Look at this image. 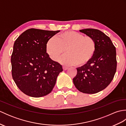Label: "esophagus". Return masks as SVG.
Returning <instances> with one entry per match:
<instances>
[{"instance_id":"1","label":"esophagus","mask_w":126,"mask_h":126,"mask_svg":"<svg viewBox=\"0 0 126 126\" xmlns=\"http://www.w3.org/2000/svg\"><path fill=\"white\" fill-rule=\"evenodd\" d=\"M63 69L64 70H68V69H69V68L66 67V66H63Z\"/></svg>"}]
</instances>
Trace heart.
I'll list each match as a JSON object with an SVG mask.
<instances>
[{
    "label": "heart",
    "instance_id": "b5f03b06",
    "mask_svg": "<svg viewBox=\"0 0 126 126\" xmlns=\"http://www.w3.org/2000/svg\"><path fill=\"white\" fill-rule=\"evenodd\" d=\"M96 49L95 39L75 31H66L55 38L48 40L46 44L47 54L52 60L57 61L65 49L59 62L66 65L82 66L93 57Z\"/></svg>",
    "mask_w": 126,
    "mask_h": 126
}]
</instances>
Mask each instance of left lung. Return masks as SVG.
<instances>
[{
	"instance_id": "obj_1",
	"label": "left lung",
	"mask_w": 126,
	"mask_h": 126,
	"mask_svg": "<svg viewBox=\"0 0 126 126\" xmlns=\"http://www.w3.org/2000/svg\"><path fill=\"white\" fill-rule=\"evenodd\" d=\"M79 31L95 39L96 49L92 60L77 68L73 82L79 92L97 93L105 89L114 78L117 66L116 49L110 38L100 30L85 29Z\"/></svg>"
}]
</instances>
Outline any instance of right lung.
I'll list each match as a JSON object with an SVG mask.
<instances>
[{
    "instance_id": "right-lung-1",
    "label": "right lung",
    "mask_w": 126,
    "mask_h": 126,
    "mask_svg": "<svg viewBox=\"0 0 126 126\" xmlns=\"http://www.w3.org/2000/svg\"><path fill=\"white\" fill-rule=\"evenodd\" d=\"M60 31L30 29L16 40L11 58L12 75L25 94L39 97L52 90L63 68L46 52V44Z\"/></svg>"
}]
</instances>
